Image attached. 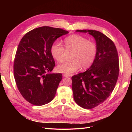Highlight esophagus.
Returning a JSON list of instances; mask_svg holds the SVG:
<instances>
[{"label":"esophagus","mask_w":132,"mask_h":132,"mask_svg":"<svg viewBox=\"0 0 132 132\" xmlns=\"http://www.w3.org/2000/svg\"><path fill=\"white\" fill-rule=\"evenodd\" d=\"M69 74H63V77H69Z\"/></svg>","instance_id":"1"}]
</instances>
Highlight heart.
<instances>
[{
	"instance_id": "1",
	"label": "heart",
	"mask_w": 132,
	"mask_h": 132,
	"mask_svg": "<svg viewBox=\"0 0 132 132\" xmlns=\"http://www.w3.org/2000/svg\"><path fill=\"white\" fill-rule=\"evenodd\" d=\"M64 47L67 51H72L71 61L61 64L57 66L59 72L67 74H72L80 68H89L95 59L97 54V46L93 42L81 36L74 35L64 39ZM64 48L58 41H55L51 47V53L53 58L58 62L64 61Z\"/></svg>"
}]
</instances>
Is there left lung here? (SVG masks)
<instances>
[{
  "mask_svg": "<svg viewBox=\"0 0 132 132\" xmlns=\"http://www.w3.org/2000/svg\"><path fill=\"white\" fill-rule=\"evenodd\" d=\"M93 36L96 42L94 62L85 72L71 77L74 99L84 109H91L110 96L117 82L119 71L117 51L114 43L100 32L79 30Z\"/></svg>",
  "mask_w": 132,
  "mask_h": 132,
  "instance_id": "obj_1",
  "label": "left lung"
}]
</instances>
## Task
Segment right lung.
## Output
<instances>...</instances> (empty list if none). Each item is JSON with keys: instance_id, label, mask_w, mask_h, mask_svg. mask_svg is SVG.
Instances as JSON below:
<instances>
[{"instance_id": "obj_1", "label": "right lung", "mask_w": 132, "mask_h": 132, "mask_svg": "<svg viewBox=\"0 0 132 132\" xmlns=\"http://www.w3.org/2000/svg\"><path fill=\"white\" fill-rule=\"evenodd\" d=\"M69 32L43 26L26 34L20 42L14 62V75L19 91L27 101L42 106L54 98L61 73H50L55 67L51 47Z\"/></svg>"}]
</instances>
